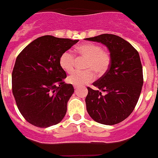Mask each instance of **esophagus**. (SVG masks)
<instances>
[{"label":"esophagus","instance_id":"1","mask_svg":"<svg viewBox=\"0 0 158 158\" xmlns=\"http://www.w3.org/2000/svg\"><path fill=\"white\" fill-rule=\"evenodd\" d=\"M74 89H77V86L74 85Z\"/></svg>","mask_w":158,"mask_h":158}]
</instances>
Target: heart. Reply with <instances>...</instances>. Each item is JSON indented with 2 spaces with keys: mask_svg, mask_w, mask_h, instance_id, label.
<instances>
[{
  "mask_svg": "<svg viewBox=\"0 0 158 158\" xmlns=\"http://www.w3.org/2000/svg\"><path fill=\"white\" fill-rule=\"evenodd\" d=\"M76 53L79 56L87 58L85 63V70H76L67 77L68 82L73 85L81 86L94 79L93 71L97 75H103L107 71L111 64V56L107 51L102 50L98 44L88 43L78 46ZM75 57L71 51L62 53L59 58V64L67 73H70L75 65Z\"/></svg>",
  "mask_w": 158,
  "mask_h": 158,
  "instance_id": "b5f03b06",
  "label": "heart"
}]
</instances>
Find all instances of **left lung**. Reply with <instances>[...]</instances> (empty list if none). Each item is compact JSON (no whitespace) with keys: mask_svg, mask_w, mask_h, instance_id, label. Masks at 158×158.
I'll list each match as a JSON object with an SVG mask.
<instances>
[{"mask_svg":"<svg viewBox=\"0 0 158 158\" xmlns=\"http://www.w3.org/2000/svg\"><path fill=\"white\" fill-rule=\"evenodd\" d=\"M85 40L105 45L111 56L107 71L93 84L96 89L88 87L87 111L99 123L115 125L131 115L140 96L143 73L139 54L131 43L115 35L103 34Z\"/></svg>","mask_w":158,"mask_h":158,"instance_id":"1","label":"left lung"}]
</instances>
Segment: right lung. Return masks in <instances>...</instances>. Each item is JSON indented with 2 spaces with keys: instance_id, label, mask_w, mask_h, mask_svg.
Segmentation results:
<instances>
[{
  "instance_id": "obj_1",
  "label": "right lung",
  "mask_w": 158,
  "mask_h": 158,
  "mask_svg": "<svg viewBox=\"0 0 158 158\" xmlns=\"http://www.w3.org/2000/svg\"><path fill=\"white\" fill-rule=\"evenodd\" d=\"M77 42L42 36L16 58L12 73V94L19 112L32 125L48 127L59 123L65 115L74 89L64 82L66 73L59 58Z\"/></svg>"
}]
</instances>
